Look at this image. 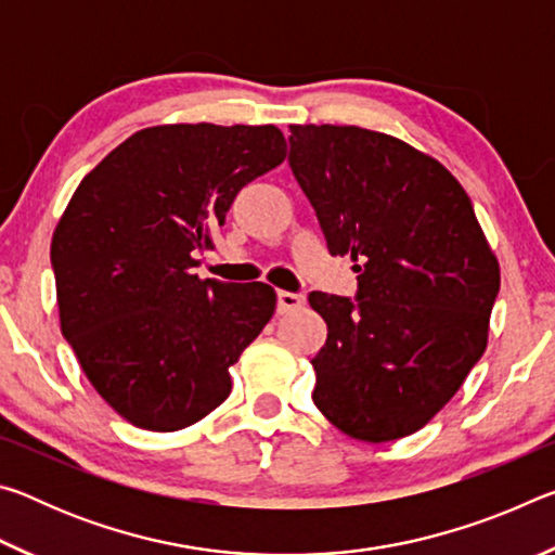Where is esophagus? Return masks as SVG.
Wrapping results in <instances>:
<instances>
[{
  "label": "esophagus",
  "mask_w": 555,
  "mask_h": 555,
  "mask_svg": "<svg viewBox=\"0 0 555 555\" xmlns=\"http://www.w3.org/2000/svg\"><path fill=\"white\" fill-rule=\"evenodd\" d=\"M276 300H279V313H291V311H298L306 298L300 294H291V291H279Z\"/></svg>",
  "instance_id": "34e87169"
}]
</instances>
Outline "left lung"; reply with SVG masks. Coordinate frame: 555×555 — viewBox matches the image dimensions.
Masks as SVG:
<instances>
[{"mask_svg": "<svg viewBox=\"0 0 555 555\" xmlns=\"http://www.w3.org/2000/svg\"><path fill=\"white\" fill-rule=\"evenodd\" d=\"M288 164L357 298L313 291L327 340L313 401L345 436L424 428L487 347L500 261L465 188L434 156L362 127L291 125Z\"/></svg>", "mask_w": 555, "mask_h": 555, "instance_id": "obj_1", "label": "left lung"}]
</instances>
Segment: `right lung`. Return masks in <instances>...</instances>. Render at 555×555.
<instances>
[{
    "mask_svg": "<svg viewBox=\"0 0 555 555\" xmlns=\"http://www.w3.org/2000/svg\"><path fill=\"white\" fill-rule=\"evenodd\" d=\"M286 158L274 125H162L82 178L51 242L61 333L131 426L178 430L230 397V367L276 308L269 284L198 279L244 185Z\"/></svg>",
    "mask_w": 555,
    "mask_h": 555,
    "instance_id": "right-lung-1",
    "label": "right lung"
}]
</instances>
